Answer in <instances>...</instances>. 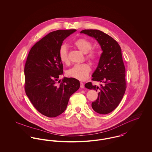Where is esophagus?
<instances>
[{
    "label": "esophagus",
    "instance_id": "esophagus-1",
    "mask_svg": "<svg viewBox=\"0 0 152 152\" xmlns=\"http://www.w3.org/2000/svg\"><path fill=\"white\" fill-rule=\"evenodd\" d=\"M80 87H81V88H82V89L84 88V84H83V83H82V82L80 83Z\"/></svg>",
    "mask_w": 152,
    "mask_h": 152
}]
</instances>
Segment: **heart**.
I'll use <instances>...</instances> for the list:
<instances>
[{
    "label": "heart",
    "mask_w": 152,
    "mask_h": 152,
    "mask_svg": "<svg viewBox=\"0 0 152 152\" xmlns=\"http://www.w3.org/2000/svg\"><path fill=\"white\" fill-rule=\"evenodd\" d=\"M74 45L83 53H86V58L91 61H95L96 58V53L93 50H91L92 44L85 39H80L75 41ZM59 57L61 61L67 64L69 61L68 49L66 45H61L59 50ZM91 71V67L87 63L77 64L74 65L71 69L67 71V74L70 77L79 80H86Z\"/></svg>",
    "instance_id": "heart-1"
}]
</instances>
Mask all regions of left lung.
Masks as SVG:
<instances>
[{
    "instance_id": "8db88e82",
    "label": "left lung",
    "mask_w": 152,
    "mask_h": 152,
    "mask_svg": "<svg viewBox=\"0 0 152 152\" xmlns=\"http://www.w3.org/2000/svg\"><path fill=\"white\" fill-rule=\"evenodd\" d=\"M81 33L94 38L101 46L102 52L92 80L102 84L99 87L90 82L85 86L99 91L97 100L91 103L93 110L100 114H108L118 106L127 87L121 48L116 41L101 31L85 29Z\"/></svg>"
}]
</instances>
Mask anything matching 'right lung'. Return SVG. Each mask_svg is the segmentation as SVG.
<instances>
[{"instance_id":"right-lung-1","label":"right lung","mask_w":152,"mask_h":152,"mask_svg":"<svg viewBox=\"0 0 152 152\" xmlns=\"http://www.w3.org/2000/svg\"><path fill=\"white\" fill-rule=\"evenodd\" d=\"M75 29L58 30L48 33L31 48L25 65V91L34 108L44 116L55 118L67 108L71 95L80 83L74 78L64 77L59 50L63 41Z\"/></svg>"}]
</instances>
